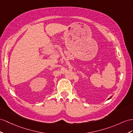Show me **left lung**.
I'll use <instances>...</instances> for the list:
<instances>
[{
  "mask_svg": "<svg viewBox=\"0 0 133 133\" xmlns=\"http://www.w3.org/2000/svg\"><path fill=\"white\" fill-rule=\"evenodd\" d=\"M111 97H110V98H109V99H111Z\"/></svg>",
  "mask_w": 133,
  "mask_h": 133,
  "instance_id": "8db88e82",
  "label": "left lung"
}]
</instances>
